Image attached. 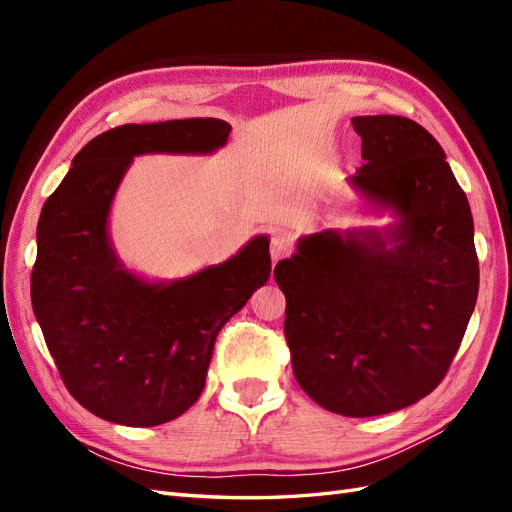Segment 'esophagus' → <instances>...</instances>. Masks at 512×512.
<instances>
[{
  "label": "esophagus",
  "mask_w": 512,
  "mask_h": 512,
  "mask_svg": "<svg viewBox=\"0 0 512 512\" xmlns=\"http://www.w3.org/2000/svg\"><path fill=\"white\" fill-rule=\"evenodd\" d=\"M292 250V239L286 230H277L275 235L271 237V258L273 262L282 260L284 256H288V252Z\"/></svg>",
  "instance_id": "esophagus-1"
}]
</instances>
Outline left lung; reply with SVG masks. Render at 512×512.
<instances>
[{
	"label": "left lung",
	"mask_w": 512,
	"mask_h": 512,
	"mask_svg": "<svg viewBox=\"0 0 512 512\" xmlns=\"http://www.w3.org/2000/svg\"><path fill=\"white\" fill-rule=\"evenodd\" d=\"M365 164L348 179L378 228L322 230L273 271L294 378L324 410L378 416L446 376L478 297L468 198L442 147L399 115L352 117Z\"/></svg>",
	"instance_id": "left-lung-1"
}]
</instances>
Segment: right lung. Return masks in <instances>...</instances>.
Returning <instances> with one entry per match:
<instances>
[{
    "label": "right lung",
    "mask_w": 512,
    "mask_h": 512,
    "mask_svg": "<svg viewBox=\"0 0 512 512\" xmlns=\"http://www.w3.org/2000/svg\"><path fill=\"white\" fill-rule=\"evenodd\" d=\"M222 119L126 123L76 153L38 222L32 305L70 395L104 421H173L205 389L224 324L271 275L269 237L220 265L149 282L119 260L108 215L136 156H209L228 141Z\"/></svg>",
    "instance_id": "obj_1"
}]
</instances>
